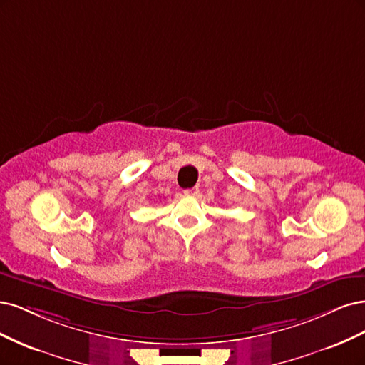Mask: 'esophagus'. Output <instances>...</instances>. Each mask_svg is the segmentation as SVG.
<instances>
[{
	"label": "esophagus",
	"mask_w": 365,
	"mask_h": 365,
	"mask_svg": "<svg viewBox=\"0 0 365 365\" xmlns=\"http://www.w3.org/2000/svg\"><path fill=\"white\" fill-rule=\"evenodd\" d=\"M185 195H197L198 194V187H190V190L183 191Z\"/></svg>",
	"instance_id": "obj_1"
}]
</instances>
